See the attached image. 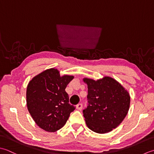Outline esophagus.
Instances as JSON below:
<instances>
[{
	"mask_svg": "<svg viewBox=\"0 0 154 154\" xmlns=\"http://www.w3.org/2000/svg\"><path fill=\"white\" fill-rule=\"evenodd\" d=\"M76 109H78V110H81L82 109V103H78V104L76 105Z\"/></svg>",
	"mask_w": 154,
	"mask_h": 154,
	"instance_id": "34e87169",
	"label": "esophagus"
}]
</instances>
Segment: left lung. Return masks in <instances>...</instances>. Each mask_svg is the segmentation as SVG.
Here are the masks:
<instances>
[{"label": "left lung", "instance_id": "obj_1", "mask_svg": "<svg viewBox=\"0 0 154 154\" xmlns=\"http://www.w3.org/2000/svg\"><path fill=\"white\" fill-rule=\"evenodd\" d=\"M83 81L88 86V106L83 110L87 126L98 134L111 131L126 116L130 104L129 92L109 76L97 80L84 78Z\"/></svg>", "mask_w": 154, "mask_h": 154}]
</instances>
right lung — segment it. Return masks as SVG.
<instances>
[{"instance_id":"obj_1","label":"right lung","mask_w":154,"mask_h":154,"mask_svg":"<svg viewBox=\"0 0 154 154\" xmlns=\"http://www.w3.org/2000/svg\"><path fill=\"white\" fill-rule=\"evenodd\" d=\"M74 78L60 76L55 68H50L34 76L28 84L26 105L30 114L38 126L54 132L65 125L74 106L69 103L65 89Z\"/></svg>"}]
</instances>
